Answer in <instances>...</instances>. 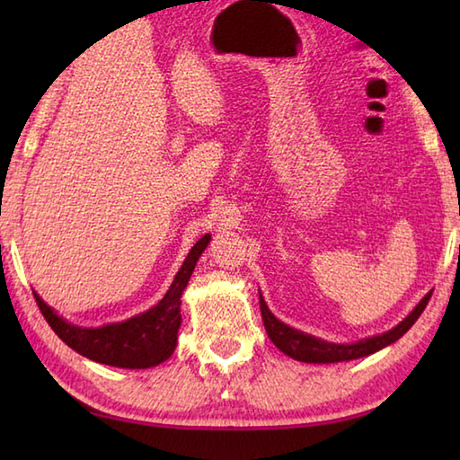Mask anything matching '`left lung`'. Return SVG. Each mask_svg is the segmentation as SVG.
Masks as SVG:
<instances>
[{
    "label": "left lung",
    "instance_id": "left-lung-1",
    "mask_svg": "<svg viewBox=\"0 0 460 460\" xmlns=\"http://www.w3.org/2000/svg\"><path fill=\"white\" fill-rule=\"evenodd\" d=\"M430 296L432 292L426 294L424 298L418 302V306L411 310V313L403 318L398 326H394L392 331L377 334V337L351 342V345L326 342L323 339L313 337V334L292 329V326L278 321V318L270 313V308L266 302H263L261 296H260V308H261V318H263V326H266L268 331V337L284 355L305 363H339V361H351V359H359V357H367L371 353L379 351V349L392 345V342H395L400 337H403V334L410 331V326L418 321V316L422 314V310L426 308Z\"/></svg>",
    "mask_w": 460,
    "mask_h": 460
}]
</instances>
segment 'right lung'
<instances>
[{"label": "right lung", "mask_w": 460, "mask_h": 460, "mask_svg": "<svg viewBox=\"0 0 460 460\" xmlns=\"http://www.w3.org/2000/svg\"><path fill=\"white\" fill-rule=\"evenodd\" d=\"M211 241V235H202L186 255L182 268L178 270L172 286L168 288L158 305L126 323L105 324L99 329H83L62 321L54 310L34 292L36 305L44 314L50 329L58 339L75 349L76 353L91 361L111 365L123 369H147L166 361L176 349L178 329H181V296L194 271V266Z\"/></svg>", "instance_id": "obj_1"}]
</instances>
